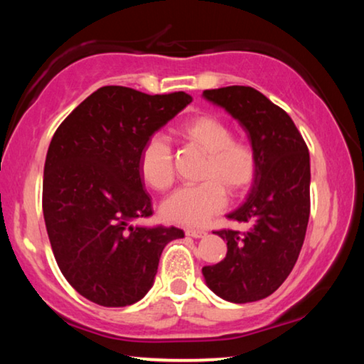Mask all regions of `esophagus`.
<instances>
[{
    "mask_svg": "<svg viewBox=\"0 0 364 364\" xmlns=\"http://www.w3.org/2000/svg\"><path fill=\"white\" fill-rule=\"evenodd\" d=\"M186 234L191 237H196V239H200V237L207 236V232L204 230H186Z\"/></svg>",
    "mask_w": 364,
    "mask_h": 364,
    "instance_id": "obj_1",
    "label": "esophagus"
}]
</instances>
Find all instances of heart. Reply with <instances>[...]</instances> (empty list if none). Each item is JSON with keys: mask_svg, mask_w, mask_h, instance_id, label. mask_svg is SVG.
Returning <instances> with one entry per match:
<instances>
[{"mask_svg": "<svg viewBox=\"0 0 364 364\" xmlns=\"http://www.w3.org/2000/svg\"><path fill=\"white\" fill-rule=\"evenodd\" d=\"M178 138L205 154L200 178L204 183L183 186L162 205L168 221L184 226H204L226 207V191L244 194L257 180L260 159L249 141L234 139L230 123L212 114L191 117L176 128ZM138 167L143 181L154 191H167L175 178L173 151L168 141L151 136L139 151Z\"/></svg>", "mask_w": 364, "mask_h": 364, "instance_id": "b5f03b06", "label": "heart"}]
</instances>
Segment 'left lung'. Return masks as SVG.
I'll list each match as a JSON object with an SVG mask.
<instances>
[{"instance_id": "8db88e82", "label": "left lung", "mask_w": 364, "mask_h": 364, "mask_svg": "<svg viewBox=\"0 0 364 364\" xmlns=\"http://www.w3.org/2000/svg\"><path fill=\"white\" fill-rule=\"evenodd\" d=\"M204 97L241 123L260 168L247 200L228 215L250 223V230L215 232L226 241V257L202 268V274L221 299L257 301L286 281L304 245L310 218V154L286 110L255 88L205 90Z\"/></svg>"}]
</instances>
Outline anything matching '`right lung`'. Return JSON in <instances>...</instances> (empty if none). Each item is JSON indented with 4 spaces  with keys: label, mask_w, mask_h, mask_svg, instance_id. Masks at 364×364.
I'll return each mask as SVG.
<instances>
[{
    "label": "right lung",
    "mask_w": 364,
    "mask_h": 364,
    "mask_svg": "<svg viewBox=\"0 0 364 364\" xmlns=\"http://www.w3.org/2000/svg\"><path fill=\"white\" fill-rule=\"evenodd\" d=\"M193 101L102 86L60 123L43 176V215L64 278L102 306L136 304L180 228L133 226L152 215L138 159L143 144Z\"/></svg>",
    "instance_id": "add662e5"
}]
</instances>
